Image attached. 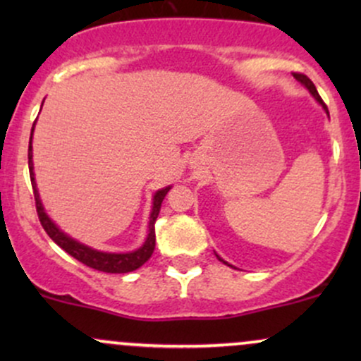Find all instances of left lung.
<instances>
[{"mask_svg":"<svg viewBox=\"0 0 361 361\" xmlns=\"http://www.w3.org/2000/svg\"><path fill=\"white\" fill-rule=\"evenodd\" d=\"M293 78H295V80H297V81H299V82H300V85H304V86H305V88H307V90H309V93H310V94H312V97H314V100H316V102L319 103V105H321V106H322V109H324V111H326V114H327V117H329V111H327V106L324 105V102H322V100H321V97H319V93H317V90H316V86H314V82H312V81H310V80H309V78H307V76H305V74H299V73H293ZM215 256H217V259H219V261H222V263H224V264H227V267L234 268V267H233V264H229V263H227V261H224V259L221 258V256H219V255H217V252H215Z\"/></svg>","mask_w":361,"mask_h":361,"instance_id":"obj_1","label":"left lung"}]
</instances>
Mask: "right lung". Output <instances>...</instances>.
I'll return each instance as SVG.
<instances>
[{"mask_svg": "<svg viewBox=\"0 0 361 361\" xmlns=\"http://www.w3.org/2000/svg\"><path fill=\"white\" fill-rule=\"evenodd\" d=\"M35 122H34V127H32V132H30V142H28V169H30V180H32V186H34L37 214H39L40 224H42V227L45 229V233L49 234V238H51L52 241L57 244V246L62 247V250L68 252V255H71L73 258H76L78 261H81L82 264H86V267H90V268H94V270H98V271L128 273V271H134V270H137V268L142 267V264L146 263L149 258H151L152 251H154V246H156L154 222H156L157 215H159L161 204H163L164 197H166L169 190H171V186L157 190V192L152 195V209H151V215H149L147 238L139 250L128 251V252H106V251L94 250V247H91V246H86V244L76 241V239L71 238V235L66 234L64 231H61V227L57 226V224L54 222L51 217H49L47 212H45L42 200H40L39 190H37L35 173H34V152H32V137H34Z\"/></svg>", "mask_w": 361, "mask_h": 361, "instance_id": "1", "label": "right lung"}]
</instances>
